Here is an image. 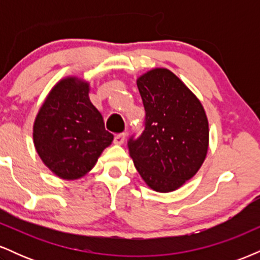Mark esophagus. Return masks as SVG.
<instances>
[{"instance_id": "obj_1", "label": "esophagus", "mask_w": 260, "mask_h": 260, "mask_svg": "<svg viewBox=\"0 0 260 260\" xmlns=\"http://www.w3.org/2000/svg\"><path fill=\"white\" fill-rule=\"evenodd\" d=\"M124 139H126V134L121 133V134H116L115 139H113V143L117 145H122L124 143Z\"/></svg>"}]
</instances>
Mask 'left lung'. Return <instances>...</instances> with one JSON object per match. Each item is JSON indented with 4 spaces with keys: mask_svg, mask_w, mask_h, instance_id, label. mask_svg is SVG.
I'll list each match as a JSON object with an SVG mask.
<instances>
[{
    "mask_svg": "<svg viewBox=\"0 0 260 260\" xmlns=\"http://www.w3.org/2000/svg\"><path fill=\"white\" fill-rule=\"evenodd\" d=\"M145 129L128 142L140 177L155 192H174L202 168L209 148L207 113L196 94L168 68L137 78Z\"/></svg>",
    "mask_w": 260,
    "mask_h": 260,
    "instance_id": "8db88e82",
    "label": "left lung"
}]
</instances>
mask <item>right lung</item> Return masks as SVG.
Wrapping results in <instances>:
<instances>
[{
    "label": "right lung",
    "instance_id": "right-lung-1",
    "mask_svg": "<svg viewBox=\"0 0 260 260\" xmlns=\"http://www.w3.org/2000/svg\"><path fill=\"white\" fill-rule=\"evenodd\" d=\"M90 84L68 76L47 94L32 124V142L47 169L62 180L74 181L94 168L113 136L89 99Z\"/></svg>",
    "mask_w": 260,
    "mask_h": 260
}]
</instances>
